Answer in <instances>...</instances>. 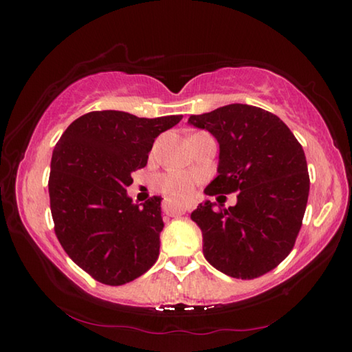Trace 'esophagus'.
Wrapping results in <instances>:
<instances>
[{"label":"esophagus","mask_w":352,"mask_h":352,"mask_svg":"<svg viewBox=\"0 0 352 352\" xmlns=\"http://www.w3.org/2000/svg\"><path fill=\"white\" fill-rule=\"evenodd\" d=\"M192 205L184 204V205H175L170 204V201H163V211L168 214V216H182L186 211H189Z\"/></svg>","instance_id":"34e87169"}]
</instances>
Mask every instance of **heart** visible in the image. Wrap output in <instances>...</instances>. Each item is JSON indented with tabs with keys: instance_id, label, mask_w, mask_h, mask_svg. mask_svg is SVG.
Wrapping results in <instances>:
<instances>
[{
	"instance_id": "heart-1",
	"label": "heart",
	"mask_w": 352,
	"mask_h": 352,
	"mask_svg": "<svg viewBox=\"0 0 352 352\" xmlns=\"http://www.w3.org/2000/svg\"><path fill=\"white\" fill-rule=\"evenodd\" d=\"M195 177L186 170L170 169L157 178V186L169 200L183 201L192 197Z\"/></svg>"
}]
</instances>
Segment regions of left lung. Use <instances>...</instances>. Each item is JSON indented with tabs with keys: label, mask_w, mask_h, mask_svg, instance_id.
Masks as SVG:
<instances>
[{
	"label": "left lung",
	"mask_w": 352,
	"mask_h": 352,
	"mask_svg": "<svg viewBox=\"0 0 352 352\" xmlns=\"http://www.w3.org/2000/svg\"><path fill=\"white\" fill-rule=\"evenodd\" d=\"M188 122L220 147L219 175L205 194L237 192L234 206L214 210L205 201L190 214L206 261L231 278L265 275L287 258L301 230L311 183L305 151L281 119L259 107L230 104Z\"/></svg>",
	"instance_id": "1"
}]
</instances>
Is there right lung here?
I'll list each match as a JSON object with an SVG mask.
<instances>
[{
    "instance_id": "right-lung-1",
    "label": "right lung",
    "mask_w": 352,
    "mask_h": 352,
    "mask_svg": "<svg viewBox=\"0 0 352 352\" xmlns=\"http://www.w3.org/2000/svg\"><path fill=\"white\" fill-rule=\"evenodd\" d=\"M182 118L90 111L71 122L56 144L47 182L56 236L96 281L122 285L157 262L162 197L153 195L140 206L127 188L132 172L147 164L155 138Z\"/></svg>"
}]
</instances>
